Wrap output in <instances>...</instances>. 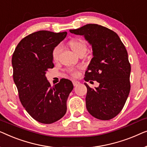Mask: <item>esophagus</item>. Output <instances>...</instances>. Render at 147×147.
<instances>
[{
	"instance_id": "34e87169",
	"label": "esophagus",
	"mask_w": 147,
	"mask_h": 147,
	"mask_svg": "<svg viewBox=\"0 0 147 147\" xmlns=\"http://www.w3.org/2000/svg\"><path fill=\"white\" fill-rule=\"evenodd\" d=\"M73 85H74V86H78V84H80V82L76 81V80H73Z\"/></svg>"
}]
</instances>
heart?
I'll list each match as a JSON object with an SVG mask.
<instances>
[{"mask_svg":"<svg viewBox=\"0 0 147 147\" xmlns=\"http://www.w3.org/2000/svg\"><path fill=\"white\" fill-rule=\"evenodd\" d=\"M70 47L73 52L78 55L80 52H85L86 50V45L84 43V41L81 40H74L71 41L70 42ZM60 52H61V47L57 46L56 47L53 51V59L54 61H57L59 58ZM70 73L72 76H78V71L75 69H71L69 71Z\"/></svg>","mask_w":147,"mask_h":147,"instance_id":"b5f03b06","label":"heart"}]
</instances>
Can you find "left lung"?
<instances>
[{"label": "left lung", "instance_id": "obj_1", "mask_svg": "<svg viewBox=\"0 0 147 147\" xmlns=\"http://www.w3.org/2000/svg\"><path fill=\"white\" fill-rule=\"evenodd\" d=\"M70 32L84 36L93 51L84 79L96 80L99 86L93 89L84 83L87 111L98 119H113L122 111L131 90L127 49L117 33L98 24H88Z\"/></svg>", "mask_w": 147, "mask_h": 147}]
</instances>
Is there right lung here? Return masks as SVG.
Here are the masks:
<instances>
[{"mask_svg":"<svg viewBox=\"0 0 147 147\" xmlns=\"http://www.w3.org/2000/svg\"><path fill=\"white\" fill-rule=\"evenodd\" d=\"M67 32L39 30L22 38L12 57L13 79L22 106L39 123L51 124L67 112V100L73 89L70 80L62 78L51 86L45 74L53 69V51Z\"/></svg>","mask_w":147,"mask_h":147,"instance_id":"obj_1","label":"right lung"}]
</instances>
